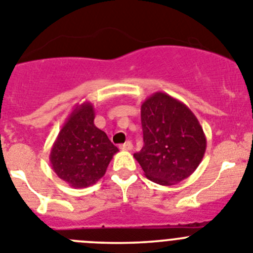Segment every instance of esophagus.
I'll list each match as a JSON object with an SVG mask.
<instances>
[{
  "mask_svg": "<svg viewBox=\"0 0 253 253\" xmlns=\"http://www.w3.org/2000/svg\"><path fill=\"white\" fill-rule=\"evenodd\" d=\"M120 148H121L122 151H131L132 148H133V145H132L131 141H127L126 143H124V145L120 146Z\"/></svg>",
  "mask_w": 253,
  "mask_h": 253,
  "instance_id": "1",
  "label": "esophagus"
}]
</instances>
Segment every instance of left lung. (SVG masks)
I'll use <instances>...</instances> for the list:
<instances>
[{
  "label": "left lung",
  "mask_w": 253,
  "mask_h": 253,
  "mask_svg": "<svg viewBox=\"0 0 253 253\" xmlns=\"http://www.w3.org/2000/svg\"><path fill=\"white\" fill-rule=\"evenodd\" d=\"M143 147L133 157L148 180L162 186L181 182L195 172L206 151V136L183 102L155 92L141 106Z\"/></svg>",
  "instance_id": "obj_1"
}]
</instances>
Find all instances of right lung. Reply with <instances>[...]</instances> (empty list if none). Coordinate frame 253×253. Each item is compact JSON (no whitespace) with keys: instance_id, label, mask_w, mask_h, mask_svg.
Listing matches in <instances>:
<instances>
[{"instance_id":"right-lung-1","label":"right lung","mask_w":253,"mask_h":253,"mask_svg":"<svg viewBox=\"0 0 253 253\" xmlns=\"http://www.w3.org/2000/svg\"><path fill=\"white\" fill-rule=\"evenodd\" d=\"M93 121V105L87 101L77 103L52 145V169L71 187L94 185L106 173L113 155L119 152Z\"/></svg>"}]
</instances>
